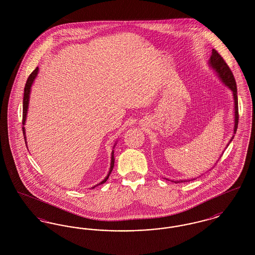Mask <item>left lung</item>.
I'll list each match as a JSON object with an SVG mask.
<instances>
[{"instance_id":"8db88e82","label":"left lung","mask_w":255,"mask_h":255,"mask_svg":"<svg viewBox=\"0 0 255 255\" xmlns=\"http://www.w3.org/2000/svg\"><path fill=\"white\" fill-rule=\"evenodd\" d=\"M209 63L211 67L216 71L218 73L219 77L222 79V81L228 86L231 91L233 92V98H234V103H235V125H234V133L237 131L238 127V122H239V113H238V97H237V86H236V81L233 76V73L231 72L229 65L224 60V58L219 54L218 51L216 49H212V55L210 57ZM233 138V136H232ZM232 138L231 139L232 140ZM230 144V143H229ZM169 181V180H168ZM174 182V181H172ZM190 182V181H188ZM175 183H178L180 182H174ZM182 182V181H181Z\"/></svg>"}]
</instances>
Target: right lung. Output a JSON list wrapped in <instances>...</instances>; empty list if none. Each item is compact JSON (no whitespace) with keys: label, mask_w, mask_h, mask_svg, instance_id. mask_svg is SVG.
I'll use <instances>...</instances> for the list:
<instances>
[{"label":"right lung","mask_w":255,"mask_h":255,"mask_svg":"<svg viewBox=\"0 0 255 255\" xmlns=\"http://www.w3.org/2000/svg\"><path fill=\"white\" fill-rule=\"evenodd\" d=\"M37 73H38V67H37L36 69L32 72V73L29 74V76H28V78H27V80H26V82H25V85H24V100H23V124H24V122H25V118H26V112H27V107H28V100H29V93H30V88H31V85H32V83H33V81H34V79H35V77H36ZM23 133H24V139H25V133H24V127L23 126ZM26 142V141H25ZM112 161H111V167H110L109 174H108V176L102 181V182H100L99 184H102V183H104V182H106V181L108 180V178H109L110 174L112 173V171H113V168H114V164H115V158H114V151H113V153H112V159H111Z\"/></svg>","instance_id":"1"}]
</instances>
